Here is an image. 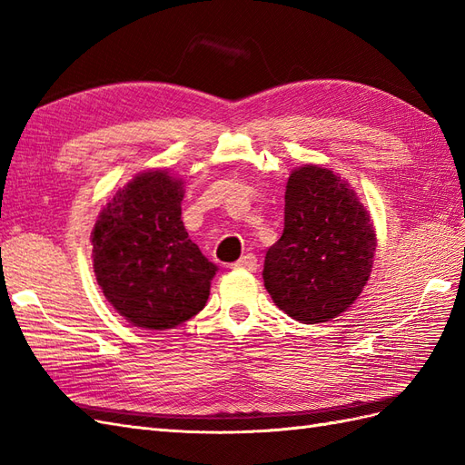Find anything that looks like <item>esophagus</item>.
I'll list each match as a JSON object with an SVG mask.
<instances>
[{
  "label": "esophagus",
  "instance_id": "1",
  "mask_svg": "<svg viewBox=\"0 0 465 465\" xmlns=\"http://www.w3.org/2000/svg\"><path fill=\"white\" fill-rule=\"evenodd\" d=\"M235 269H245V271H257V257L253 253H245L242 259H237L233 263Z\"/></svg>",
  "mask_w": 465,
  "mask_h": 465
}]
</instances>
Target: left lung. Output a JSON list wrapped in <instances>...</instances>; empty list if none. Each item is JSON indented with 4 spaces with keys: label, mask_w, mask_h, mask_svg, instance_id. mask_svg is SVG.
<instances>
[{
    "label": "left lung",
    "mask_w": 465,
    "mask_h": 465,
    "mask_svg": "<svg viewBox=\"0 0 465 465\" xmlns=\"http://www.w3.org/2000/svg\"><path fill=\"white\" fill-rule=\"evenodd\" d=\"M375 247L371 216L350 183L320 164L299 166L284 193L282 235L265 255V289L299 322H328L360 299Z\"/></svg>",
    "instance_id": "1"
}]
</instances>
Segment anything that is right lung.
I'll return each mask as SVG.
<instances>
[{
	"instance_id": "right-lung-1",
	"label": "right lung",
	"mask_w": 465,
	"mask_h": 465,
	"mask_svg": "<svg viewBox=\"0 0 465 465\" xmlns=\"http://www.w3.org/2000/svg\"><path fill=\"white\" fill-rule=\"evenodd\" d=\"M183 178L166 169L135 174L94 225V275L108 302L143 330H169L206 306L218 267L181 220Z\"/></svg>"
}]
</instances>
